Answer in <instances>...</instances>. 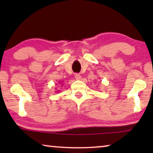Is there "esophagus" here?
Masks as SVG:
<instances>
[{
	"label": "esophagus",
	"instance_id": "esophagus-1",
	"mask_svg": "<svg viewBox=\"0 0 153 153\" xmlns=\"http://www.w3.org/2000/svg\"><path fill=\"white\" fill-rule=\"evenodd\" d=\"M74 78L76 80H81V76L80 74H75V76H74Z\"/></svg>",
	"mask_w": 153,
	"mask_h": 153
}]
</instances>
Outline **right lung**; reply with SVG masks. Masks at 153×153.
Here are the masks:
<instances>
[{"label":"right lung","mask_w":153,"mask_h":153,"mask_svg":"<svg viewBox=\"0 0 153 153\" xmlns=\"http://www.w3.org/2000/svg\"><path fill=\"white\" fill-rule=\"evenodd\" d=\"M57 92H58V91H57Z\"/></svg>","instance_id":"right-lung-1"}]
</instances>
